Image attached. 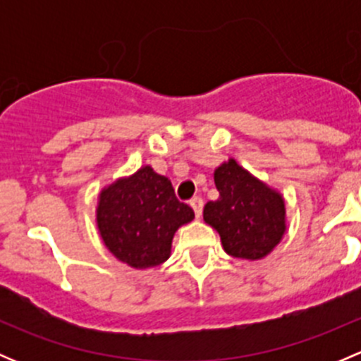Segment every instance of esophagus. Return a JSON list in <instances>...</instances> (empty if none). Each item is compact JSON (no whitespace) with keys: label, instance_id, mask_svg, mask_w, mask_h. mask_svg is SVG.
Returning a JSON list of instances; mask_svg holds the SVG:
<instances>
[{"label":"esophagus","instance_id":"obj_1","mask_svg":"<svg viewBox=\"0 0 361 361\" xmlns=\"http://www.w3.org/2000/svg\"><path fill=\"white\" fill-rule=\"evenodd\" d=\"M190 206H192V209H194V213H195V216H201L202 214V206H204V201L201 197H194L190 201Z\"/></svg>","mask_w":361,"mask_h":361}]
</instances>
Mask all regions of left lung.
<instances>
[{
  "mask_svg": "<svg viewBox=\"0 0 361 361\" xmlns=\"http://www.w3.org/2000/svg\"><path fill=\"white\" fill-rule=\"evenodd\" d=\"M220 197L204 206V221L220 234L231 257L260 260L281 241L286 209L281 194L251 176L234 159L214 169Z\"/></svg>",
  "mask_w": 361,
  "mask_h": 361,
  "instance_id": "left-lung-1",
  "label": "left lung"
}]
</instances>
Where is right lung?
<instances>
[{"label":"right lung","mask_w":361,"mask_h":361,"mask_svg":"<svg viewBox=\"0 0 361 361\" xmlns=\"http://www.w3.org/2000/svg\"><path fill=\"white\" fill-rule=\"evenodd\" d=\"M96 220L106 248L123 264L148 269L166 262L174 232L194 220L166 176L150 166L120 178L99 194Z\"/></svg>","instance_id":"right-lung-1"}]
</instances>
